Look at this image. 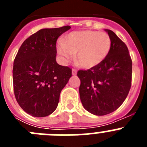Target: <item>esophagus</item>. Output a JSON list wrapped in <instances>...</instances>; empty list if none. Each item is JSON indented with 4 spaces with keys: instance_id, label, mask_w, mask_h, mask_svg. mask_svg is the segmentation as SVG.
<instances>
[{
    "instance_id": "1",
    "label": "esophagus",
    "mask_w": 147,
    "mask_h": 147,
    "mask_svg": "<svg viewBox=\"0 0 147 147\" xmlns=\"http://www.w3.org/2000/svg\"><path fill=\"white\" fill-rule=\"evenodd\" d=\"M76 74H77V71L76 69H73L72 70V75L73 76H76Z\"/></svg>"
}]
</instances>
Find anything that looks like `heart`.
<instances>
[{"instance_id":"b5f03b06","label":"heart","mask_w":147,"mask_h":147,"mask_svg":"<svg viewBox=\"0 0 147 147\" xmlns=\"http://www.w3.org/2000/svg\"><path fill=\"white\" fill-rule=\"evenodd\" d=\"M111 47V40L105 32L90 30L73 32L67 34L57 46V52L65 62L74 58L78 64L90 69L98 65L107 57Z\"/></svg>"}]
</instances>
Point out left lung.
Masks as SVG:
<instances>
[{"label":"left lung","mask_w":147,"mask_h":147,"mask_svg":"<svg viewBox=\"0 0 147 147\" xmlns=\"http://www.w3.org/2000/svg\"><path fill=\"white\" fill-rule=\"evenodd\" d=\"M105 30L111 40L107 57L98 65L77 73L82 104L96 115L117 110L127 98L132 81V63L127 45L113 31Z\"/></svg>","instance_id":"left-lung-1"}]
</instances>
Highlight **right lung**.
Masks as SVG:
<instances>
[{"label": "right lung", "instance_id": "right-lung-1", "mask_svg": "<svg viewBox=\"0 0 147 147\" xmlns=\"http://www.w3.org/2000/svg\"><path fill=\"white\" fill-rule=\"evenodd\" d=\"M71 26L42 28L23 42L13 65V86L17 102L34 117H45L57 107L59 95L71 69L56 61V42Z\"/></svg>", "mask_w": 147, "mask_h": 147}]
</instances>
